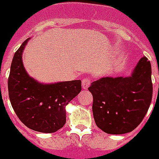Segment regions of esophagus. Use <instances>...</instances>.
<instances>
[{"instance_id":"34e87169","label":"esophagus","mask_w":159,"mask_h":159,"mask_svg":"<svg viewBox=\"0 0 159 159\" xmlns=\"http://www.w3.org/2000/svg\"><path fill=\"white\" fill-rule=\"evenodd\" d=\"M89 84H90V80L89 79H83V80H82V87H83V89H87L89 86Z\"/></svg>"}]
</instances>
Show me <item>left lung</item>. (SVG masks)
<instances>
[{
  "label": "left lung",
  "instance_id": "left-lung-1",
  "mask_svg": "<svg viewBox=\"0 0 159 159\" xmlns=\"http://www.w3.org/2000/svg\"><path fill=\"white\" fill-rule=\"evenodd\" d=\"M151 64L144 56L130 77H105L88 88L96 126L108 134H124L142 122L152 101Z\"/></svg>",
  "mask_w": 159,
  "mask_h": 159
}]
</instances>
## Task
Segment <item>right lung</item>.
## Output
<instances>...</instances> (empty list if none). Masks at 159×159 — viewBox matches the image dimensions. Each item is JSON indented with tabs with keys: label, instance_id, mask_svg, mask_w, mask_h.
<instances>
[{
	"label": "right lung",
	"instance_id": "obj_1",
	"mask_svg": "<svg viewBox=\"0 0 159 159\" xmlns=\"http://www.w3.org/2000/svg\"><path fill=\"white\" fill-rule=\"evenodd\" d=\"M30 39L15 52L8 78V93L14 111L30 129L52 133L66 122L65 107L81 91V81L72 80L44 84L26 72L22 52Z\"/></svg>",
	"mask_w": 159,
	"mask_h": 159
}]
</instances>
